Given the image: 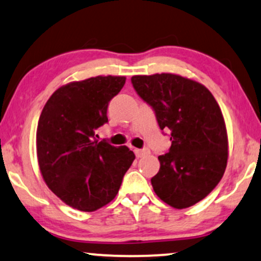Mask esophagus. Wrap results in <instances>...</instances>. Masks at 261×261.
Here are the masks:
<instances>
[{
	"label": "esophagus",
	"mask_w": 261,
	"mask_h": 261,
	"mask_svg": "<svg viewBox=\"0 0 261 261\" xmlns=\"http://www.w3.org/2000/svg\"><path fill=\"white\" fill-rule=\"evenodd\" d=\"M135 154L137 158H143V156L149 154V149H135Z\"/></svg>",
	"instance_id": "1"
}]
</instances>
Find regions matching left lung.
Listing matches in <instances>:
<instances>
[{"mask_svg": "<svg viewBox=\"0 0 261 261\" xmlns=\"http://www.w3.org/2000/svg\"><path fill=\"white\" fill-rule=\"evenodd\" d=\"M131 82L154 110L160 128L171 131L172 145L159 156L152 189L175 209L194 205L217 186L227 167L228 136L220 106L206 87L180 75H136Z\"/></svg>", "mask_w": 261, "mask_h": 261, "instance_id": "8db88e82", "label": "left lung"}]
</instances>
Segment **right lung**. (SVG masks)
Returning a JSON list of instances; mask_svg holds the SVG:
<instances>
[{
	"label": "right lung",
	"instance_id": "1",
	"mask_svg": "<svg viewBox=\"0 0 261 261\" xmlns=\"http://www.w3.org/2000/svg\"><path fill=\"white\" fill-rule=\"evenodd\" d=\"M124 76H96L62 86L38 121L37 156L52 192L69 206L95 211L117 196L135 160L127 147L95 138L109 121L107 107L125 85Z\"/></svg>",
	"mask_w": 261,
	"mask_h": 261
}]
</instances>
